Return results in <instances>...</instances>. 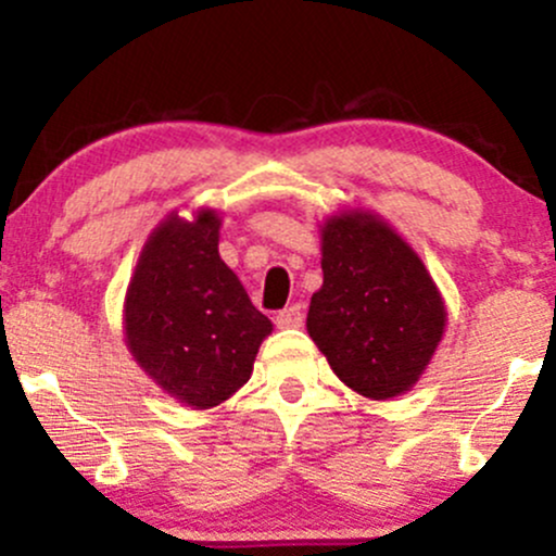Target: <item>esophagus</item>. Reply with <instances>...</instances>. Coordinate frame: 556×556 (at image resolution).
Listing matches in <instances>:
<instances>
[{"mask_svg":"<svg viewBox=\"0 0 556 556\" xmlns=\"http://www.w3.org/2000/svg\"><path fill=\"white\" fill-rule=\"evenodd\" d=\"M274 324H277L279 329H298V327H303V308H300V305H290V308L279 311L277 318H274Z\"/></svg>","mask_w":556,"mask_h":556,"instance_id":"obj_1","label":"esophagus"}]
</instances>
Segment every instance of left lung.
Listing matches in <instances>:
<instances>
[{
    "label": "left lung",
    "mask_w": 556,
    "mask_h": 556,
    "mask_svg": "<svg viewBox=\"0 0 556 556\" xmlns=\"http://www.w3.org/2000/svg\"><path fill=\"white\" fill-rule=\"evenodd\" d=\"M324 285L311 298V340L353 392L392 400L424 376L446 327L444 298L410 242L368 208L321 225Z\"/></svg>",
    "instance_id": "1"
}]
</instances>
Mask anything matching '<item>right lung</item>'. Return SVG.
<instances>
[{
  "instance_id": "add662e5",
  "label": "right lung",
  "mask_w": 556,
  "mask_h": 556,
  "mask_svg": "<svg viewBox=\"0 0 556 556\" xmlns=\"http://www.w3.org/2000/svg\"><path fill=\"white\" fill-rule=\"evenodd\" d=\"M222 214L172 212L149 235L125 292V344L159 389L193 410L251 379L271 321L219 258Z\"/></svg>"
}]
</instances>
